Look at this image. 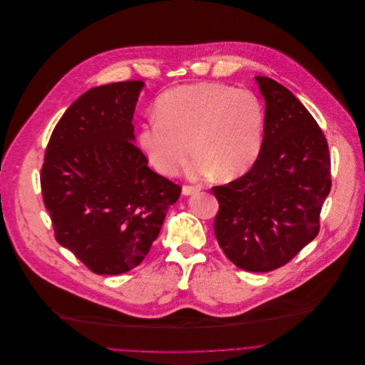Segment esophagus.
I'll return each mask as SVG.
<instances>
[{"label":"esophagus","mask_w":365,"mask_h":365,"mask_svg":"<svg viewBox=\"0 0 365 365\" xmlns=\"http://www.w3.org/2000/svg\"><path fill=\"white\" fill-rule=\"evenodd\" d=\"M201 190V187L198 185H184L182 187V194L184 195H191V194H197Z\"/></svg>","instance_id":"obj_1"}]
</instances>
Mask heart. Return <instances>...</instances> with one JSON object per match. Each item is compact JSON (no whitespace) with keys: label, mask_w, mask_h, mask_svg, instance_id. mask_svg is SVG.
I'll list each match as a JSON object with an SVG mask.
<instances>
[{"label":"heart","mask_w":365,"mask_h":365,"mask_svg":"<svg viewBox=\"0 0 365 365\" xmlns=\"http://www.w3.org/2000/svg\"><path fill=\"white\" fill-rule=\"evenodd\" d=\"M157 115L140 128L139 145L154 168L173 177L192 151L191 178L233 180L247 173L263 147L264 109L245 89L222 83H197L165 92Z\"/></svg>","instance_id":"b5f03b06"}]
</instances>
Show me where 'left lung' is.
I'll list each match as a JSON object with an SVG mask.
<instances>
[{
	"mask_svg": "<svg viewBox=\"0 0 365 365\" xmlns=\"http://www.w3.org/2000/svg\"><path fill=\"white\" fill-rule=\"evenodd\" d=\"M255 79L266 102L263 147L249 173L211 188L220 205L214 235L237 267L270 272L318 236L331 158L322 129L295 95L273 79Z\"/></svg>",
	"mask_w": 365,
	"mask_h": 365,
	"instance_id": "1",
	"label": "left lung"
}]
</instances>
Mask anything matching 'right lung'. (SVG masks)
Here are the masks:
<instances>
[{
  "label": "right lung",
  "instance_id": "right-lung-1",
  "mask_svg": "<svg viewBox=\"0 0 365 365\" xmlns=\"http://www.w3.org/2000/svg\"><path fill=\"white\" fill-rule=\"evenodd\" d=\"M140 81L83 93L57 122L40 182L54 237L96 274L136 267L181 187L154 173L133 143Z\"/></svg>",
  "mask_w": 365,
  "mask_h": 365
}]
</instances>
